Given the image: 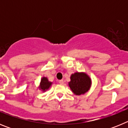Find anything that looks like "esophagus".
I'll list each match as a JSON object with an SVG mask.
<instances>
[{
	"mask_svg": "<svg viewBox=\"0 0 128 128\" xmlns=\"http://www.w3.org/2000/svg\"><path fill=\"white\" fill-rule=\"evenodd\" d=\"M59 82H60V84H64V81H63V80H60Z\"/></svg>",
	"mask_w": 128,
	"mask_h": 128,
	"instance_id": "34e87169",
	"label": "esophagus"
}]
</instances>
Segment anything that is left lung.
Here are the masks:
<instances>
[{"label":"left lung","mask_w":128,"mask_h":128,"mask_svg":"<svg viewBox=\"0 0 128 128\" xmlns=\"http://www.w3.org/2000/svg\"><path fill=\"white\" fill-rule=\"evenodd\" d=\"M70 78V81L68 82V85L74 95H83L90 90L92 86V80L86 73L76 72L71 74Z\"/></svg>","instance_id":"8db88e82"}]
</instances>
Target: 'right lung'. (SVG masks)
I'll return each instance as SVG.
<instances>
[{"label":"right lung","mask_w":128,"mask_h":128,"mask_svg":"<svg viewBox=\"0 0 128 128\" xmlns=\"http://www.w3.org/2000/svg\"><path fill=\"white\" fill-rule=\"evenodd\" d=\"M52 82L48 81V78L47 77L44 76L41 78V81L40 82L39 86H38V88L42 92H45L48 89L50 88V86H52Z\"/></svg>","instance_id":"1"}]
</instances>
